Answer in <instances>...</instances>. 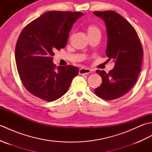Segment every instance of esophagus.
<instances>
[{
  "mask_svg": "<svg viewBox=\"0 0 152 152\" xmlns=\"http://www.w3.org/2000/svg\"><path fill=\"white\" fill-rule=\"evenodd\" d=\"M92 72V70L89 69H86V68H82L79 70V73L80 74H89Z\"/></svg>",
  "mask_w": 152,
  "mask_h": 152,
  "instance_id": "esophagus-1",
  "label": "esophagus"
}]
</instances>
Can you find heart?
<instances>
[{
  "label": "heart",
  "instance_id": "1",
  "mask_svg": "<svg viewBox=\"0 0 152 152\" xmlns=\"http://www.w3.org/2000/svg\"><path fill=\"white\" fill-rule=\"evenodd\" d=\"M88 33H96V32H99L100 33V31L97 27L94 26V25H90V26H89V27H88Z\"/></svg>",
  "mask_w": 152,
  "mask_h": 152
}]
</instances>
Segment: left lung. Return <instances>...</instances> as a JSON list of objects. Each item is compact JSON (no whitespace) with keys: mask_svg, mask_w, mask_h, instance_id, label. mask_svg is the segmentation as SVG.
<instances>
[{"mask_svg":"<svg viewBox=\"0 0 152 152\" xmlns=\"http://www.w3.org/2000/svg\"><path fill=\"white\" fill-rule=\"evenodd\" d=\"M105 23L108 42L106 54L115 62L114 69L106 73L96 72L102 78L95 94L111 101L121 97L133 88L140 72L143 50L136 31L126 19L115 12H93Z\"/></svg>","mask_w":152,"mask_h":152,"instance_id":"8db88e82","label":"left lung"}]
</instances>
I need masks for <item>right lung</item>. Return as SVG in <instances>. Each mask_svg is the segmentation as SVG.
<instances>
[{
  "label": "right lung",
  "mask_w": 152,
  "mask_h": 152,
  "mask_svg": "<svg viewBox=\"0 0 152 152\" xmlns=\"http://www.w3.org/2000/svg\"><path fill=\"white\" fill-rule=\"evenodd\" d=\"M81 12L50 11L25 27L16 43L15 57L20 79L28 91L46 101H54L69 89L79 69L56 66L54 51L66 46L73 24Z\"/></svg>",
  "instance_id": "right-lung-1"
}]
</instances>
